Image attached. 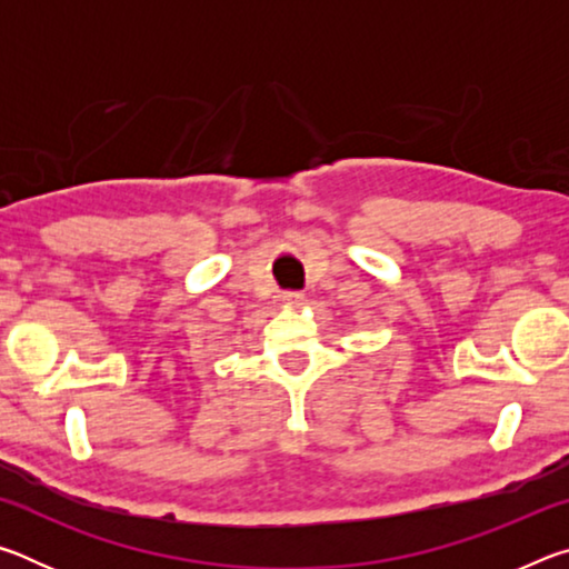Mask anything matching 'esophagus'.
I'll use <instances>...</instances> for the list:
<instances>
[{"label": "esophagus", "instance_id": "34e87169", "mask_svg": "<svg viewBox=\"0 0 569 569\" xmlns=\"http://www.w3.org/2000/svg\"><path fill=\"white\" fill-rule=\"evenodd\" d=\"M283 303H288V306H303V293H296V291H291V293H283Z\"/></svg>", "mask_w": 569, "mask_h": 569}]
</instances>
